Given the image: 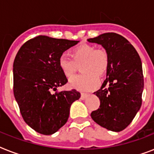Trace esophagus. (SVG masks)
<instances>
[{"mask_svg": "<svg viewBox=\"0 0 154 154\" xmlns=\"http://www.w3.org/2000/svg\"><path fill=\"white\" fill-rule=\"evenodd\" d=\"M88 96H89V95L87 94H81V99H82V100H85Z\"/></svg>", "mask_w": 154, "mask_h": 154, "instance_id": "obj_1", "label": "esophagus"}]
</instances>
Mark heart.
Listing matches in <instances>:
<instances>
[{
  "label": "heart",
  "instance_id": "b5f03b06",
  "mask_svg": "<svg viewBox=\"0 0 154 154\" xmlns=\"http://www.w3.org/2000/svg\"><path fill=\"white\" fill-rule=\"evenodd\" d=\"M69 57L61 54L58 59V66L65 77H70L74 74L78 66L82 73L72 77L69 85L79 91H90L99 85V77L107 72L109 58L105 49H98L89 45H82L71 52Z\"/></svg>",
  "mask_w": 154,
  "mask_h": 154
}]
</instances>
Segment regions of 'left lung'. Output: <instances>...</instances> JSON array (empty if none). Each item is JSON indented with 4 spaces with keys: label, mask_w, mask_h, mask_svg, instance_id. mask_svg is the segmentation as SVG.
Listing matches in <instances>:
<instances>
[{
    "label": "left lung",
    "mask_w": 154,
    "mask_h": 154,
    "mask_svg": "<svg viewBox=\"0 0 154 154\" xmlns=\"http://www.w3.org/2000/svg\"><path fill=\"white\" fill-rule=\"evenodd\" d=\"M87 41L101 45L109 58L107 78L94 93L100 99V108L91 112L92 119L109 130L122 131L141 108L144 89L141 58L128 40L115 32Z\"/></svg>",
    "instance_id": "1"
}]
</instances>
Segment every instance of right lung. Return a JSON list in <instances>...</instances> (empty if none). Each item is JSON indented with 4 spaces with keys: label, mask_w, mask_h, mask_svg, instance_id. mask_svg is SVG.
<instances>
[{
    "label": "right lung",
    "mask_w": 154,
    "mask_h": 154,
    "mask_svg": "<svg viewBox=\"0 0 154 154\" xmlns=\"http://www.w3.org/2000/svg\"><path fill=\"white\" fill-rule=\"evenodd\" d=\"M78 41L38 36L20 47L13 62V93L25 123L51 135L67 122L72 103L81 97L75 89L52 94L66 84L58 59Z\"/></svg>",
    "instance_id": "obj_1"
}]
</instances>
